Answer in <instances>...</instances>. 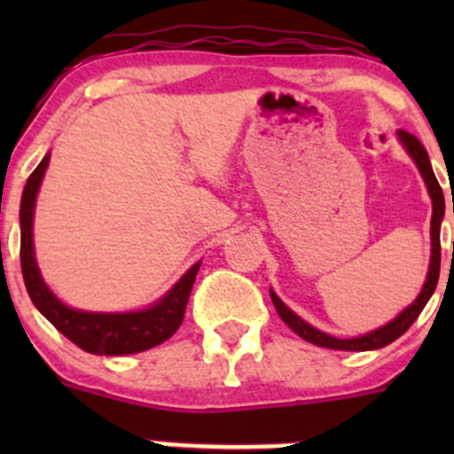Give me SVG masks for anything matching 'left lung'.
I'll list each match as a JSON object with an SVG mask.
<instances>
[{
  "label": "left lung",
  "instance_id": "left-lung-1",
  "mask_svg": "<svg viewBox=\"0 0 454 454\" xmlns=\"http://www.w3.org/2000/svg\"><path fill=\"white\" fill-rule=\"evenodd\" d=\"M397 136H400L402 145L406 146V151L411 153V158H413L415 164H418L426 186H428L430 200H433V219H430L433 254H430V270H428V277H426L422 292H419V296L415 299L413 305H409L404 312L397 316V318H393L388 325H384V327L375 329V332H371V333H364V336L347 338V340H342V338H333V336H329V333H323V332H318V329H314L312 325H308L303 318H299V316L292 312L290 308H286V305H283V301L278 299L274 292H270L274 308H277V314L281 316V318L286 320L287 327H290L292 332L299 333L303 340L314 342V345H318V347H329V349H342V351H369V349H380V347H387V345H391L393 340H397V338H400L402 333H404L406 329H409L411 325L418 320V316L422 314L426 303H428V299L433 296L434 287H437L439 261H442V244H439V226H442V219H443L442 186H439L437 177H434L433 167H430L428 153H426L422 142L404 129L397 131ZM452 210H454V206H452Z\"/></svg>",
  "mask_w": 454,
  "mask_h": 454
}]
</instances>
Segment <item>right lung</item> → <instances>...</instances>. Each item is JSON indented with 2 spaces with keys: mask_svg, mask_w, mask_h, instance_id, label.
<instances>
[{
  "mask_svg": "<svg viewBox=\"0 0 454 454\" xmlns=\"http://www.w3.org/2000/svg\"><path fill=\"white\" fill-rule=\"evenodd\" d=\"M50 153L39 162V167L30 173L21 195V272H24L26 290L32 303L59 332L70 338L76 347L96 356H125L151 349L160 342L168 340L184 320L186 303L198 277L200 263H195L173 290L162 301L149 309L129 314H91L66 308L41 278L39 268L35 263V248H32V215H35V200L39 191L43 173L48 168Z\"/></svg>",
  "mask_w": 454,
  "mask_h": 454,
  "instance_id": "1",
  "label": "right lung"
}]
</instances>
